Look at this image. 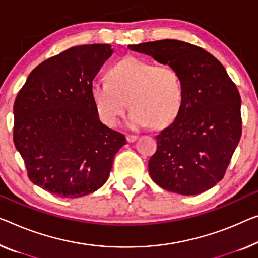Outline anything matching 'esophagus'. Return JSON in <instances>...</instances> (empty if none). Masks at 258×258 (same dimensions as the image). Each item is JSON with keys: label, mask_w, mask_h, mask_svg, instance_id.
<instances>
[{"label": "esophagus", "mask_w": 258, "mask_h": 258, "mask_svg": "<svg viewBox=\"0 0 258 258\" xmlns=\"http://www.w3.org/2000/svg\"><path fill=\"white\" fill-rule=\"evenodd\" d=\"M138 139L137 136H126V140H127V142H134Z\"/></svg>", "instance_id": "esophagus-1"}]
</instances>
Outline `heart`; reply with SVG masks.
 Segmentation results:
<instances>
[{
  "label": "heart",
  "instance_id": "b5f03b06",
  "mask_svg": "<svg viewBox=\"0 0 258 258\" xmlns=\"http://www.w3.org/2000/svg\"><path fill=\"white\" fill-rule=\"evenodd\" d=\"M92 103L101 120L116 126L128 101L132 107L127 124L132 128L152 124L163 127L178 116L183 105V83L177 69L127 56L107 72V81H94L90 88Z\"/></svg>",
  "mask_w": 258,
  "mask_h": 258
}]
</instances>
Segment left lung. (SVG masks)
<instances>
[{
    "instance_id": "1",
    "label": "left lung",
    "mask_w": 258,
    "mask_h": 258,
    "mask_svg": "<svg viewBox=\"0 0 258 258\" xmlns=\"http://www.w3.org/2000/svg\"><path fill=\"white\" fill-rule=\"evenodd\" d=\"M177 69L183 105L156 137L148 162L152 179L184 196L202 194L224 178L242 133L241 96L220 61L199 46L164 39L128 45Z\"/></svg>"
}]
</instances>
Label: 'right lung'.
Here are the masks:
<instances>
[{
	"label": "right lung",
	"mask_w": 258,
	"mask_h": 258,
	"mask_svg": "<svg viewBox=\"0 0 258 258\" xmlns=\"http://www.w3.org/2000/svg\"><path fill=\"white\" fill-rule=\"evenodd\" d=\"M107 44L80 45L33 69L14 104V144L31 182L61 198L98 190L126 144L99 120L90 88L112 54Z\"/></svg>",
	"instance_id": "right-lung-1"
}]
</instances>
